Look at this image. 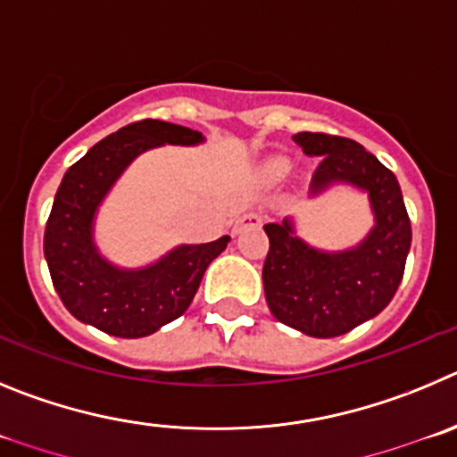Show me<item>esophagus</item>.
Segmentation results:
<instances>
[{
    "instance_id": "34e87169",
    "label": "esophagus",
    "mask_w": 457,
    "mask_h": 457,
    "mask_svg": "<svg viewBox=\"0 0 457 457\" xmlns=\"http://www.w3.org/2000/svg\"><path fill=\"white\" fill-rule=\"evenodd\" d=\"M262 223V216L254 212H245L241 219L237 220V225H234V232H244V229L248 228H257V225Z\"/></svg>"
}]
</instances>
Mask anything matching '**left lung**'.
Here are the masks:
<instances>
[{
  "label": "left lung",
  "instance_id": "8db88e82",
  "mask_svg": "<svg viewBox=\"0 0 457 457\" xmlns=\"http://www.w3.org/2000/svg\"><path fill=\"white\" fill-rule=\"evenodd\" d=\"M294 141L320 157L312 188L351 182L369 191L376 228L348 253H316L294 237L291 225L269 223L264 294L275 319L294 330L328 339L351 332L389 305L405 270L412 225L398 179L371 152L351 138L326 131H300Z\"/></svg>",
  "mask_w": 457,
  "mask_h": 457
}]
</instances>
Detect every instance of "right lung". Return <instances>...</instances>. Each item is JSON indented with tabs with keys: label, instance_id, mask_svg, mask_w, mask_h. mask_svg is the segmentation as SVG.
I'll return each instance as SVG.
<instances>
[{
	"label": "right lung",
	"instance_id": "right-lung-1",
	"mask_svg": "<svg viewBox=\"0 0 457 457\" xmlns=\"http://www.w3.org/2000/svg\"><path fill=\"white\" fill-rule=\"evenodd\" d=\"M200 141V131L147 118L102 138L68 168L45 225V259L56 294L75 319L106 335L137 339L188 310L204 270L228 248L229 237L179 245L143 270H118L96 253L90 223L104 193L137 154L162 143Z\"/></svg>",
	"mask_w": 457,
	"mask_h": 457
}]
</instances>
